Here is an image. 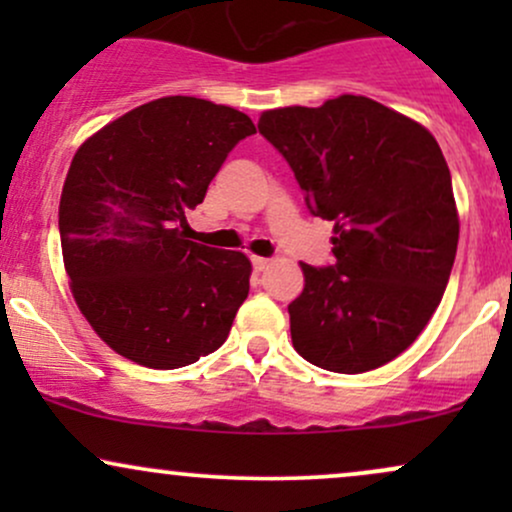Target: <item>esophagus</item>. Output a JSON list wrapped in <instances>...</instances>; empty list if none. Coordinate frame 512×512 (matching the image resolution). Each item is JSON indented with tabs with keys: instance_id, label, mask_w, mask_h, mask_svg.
<instances>
[{
	"instance_id": "1",
	"label": "esophagus",
	"mask_w": 512,
	"mask_h": 512,
	"mask_svg": "<svg viewBox=\"0 0 512 512\" xmlns=\"http://www.w3.org/2000/svg\"><path fill=\"white\" fill-rule=\"evenodd\" d=\"M267 267H269L267 257H252V269H255V272H264Z\"/></svg>"
}]
</instances>
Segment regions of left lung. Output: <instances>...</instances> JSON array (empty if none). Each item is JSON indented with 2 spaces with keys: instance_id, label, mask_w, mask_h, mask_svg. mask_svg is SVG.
Segmentation results:
<instances>
[{
  "instance_id": "left-lung-1",
  "label": "left lung",
  "mask_w": 512,
  "mask_h": 512,
  "mask_svg": "<svg viewBox=\"0 0 512 512\" xmlns=\"http://www.w3.org/2000/svg\"><path fill=\"white\" fill-rule=\"evenodd\" d=\"M257 129L310 214L334 223V264L301 262L293 349L334 373L385 366L428 325L455 262L460 221L443 151L426 127L366 96L267 110Z\"/></svg>"
}]
</instances>
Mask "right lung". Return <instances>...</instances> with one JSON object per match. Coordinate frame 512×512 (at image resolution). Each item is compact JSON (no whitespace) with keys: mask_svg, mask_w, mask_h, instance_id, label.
<instances>
[{"mask_svg":"<svg viewBox=\"0 0 512 512\" xmlns=\"http://www.w3.org/2000/svg\"><path fill=\"white\" fill-rule=\"evenodd\" d=\"M250 134V117L228 105L168 96L117 117L74 154L60 199L64 269L79 310L120 356L170 370L226 342L250 260L185 240V214Z\"/></svg>","mask_w":512,"mask_h":512,"instance_id":"1","label":"right lung"}]
</instances>
